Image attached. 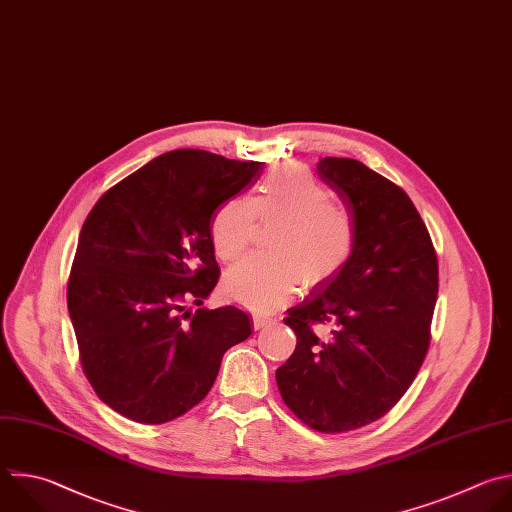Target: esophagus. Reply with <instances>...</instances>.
<instances>
[{
  "label": "esophagus",
  "mask_w": 512,
  "mask_h": 512,
  "mask_svg": "<svg viewBox=\"0 0 512 512\" xmlns=\"http://www.w3.org/2000/svg\"><path fill=\"white\" fill-rule=\"evenodd\" d=\"M271 323H273V319L267 317V315H253V327L255 329H263V327H267Z\"/></svg>",
  "instance_id": "esophagus-1"
}]
</instances>
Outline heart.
I'll return each instance as SVG.
<instances>
[{"mask_svg":"<svg viewBox=\"0 0 512 512\" xmlns=\"http://www.w3.org/2000/svg\"><path fill=\"white\" fill-rule=\"evenodd\" d=\"M263 225L271 233L269 255H249L233 265L223 289L233 301L269 311L301 285L315 287L342 271L356 251V221L333 203V193L301 164H283L257 187L255 197L225 201L211 221V243L219 259H237Z\"/></svg>","mask_w":512,"mask_h":512,"instance_id":"obj_1","label":"heart"}]
</instances>
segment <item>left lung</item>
I'll use <instances>...</instances> for the list:
<instances>
[{"instance_id": "8db88e82", "label": "left lung", "mask_w": 512, "mask_h": 512, "mask_svg": "<svg viewBox=\"0 0 512 512\" xmlns=\"http://www.w3.org/2000/svg\"><path fill=\"white\" fill-rule=\"evenodd\" d=\"M317 173L352 213L356 251L287 309L297 346L275 378L305 426L342 434L386 416L412 386L430 346L438 257L398 185L354 158H319ZM315 324L332 333L319 338Z\"/></svg>"}]
</instances>
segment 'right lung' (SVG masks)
<instances>
[{"mask_svg": "<svg viewBox=\"0 0 512 512\" xmlns=\"http://www.w3.org/2000/svg\"><path fill=\"white\" fill-rule=\"evenodd\" d=\"M261 162L197 148L160 154L88 213L68 277L82 370L98 398L142 424L187 414L213 388L249 315L197 309L219 281L215 209L261 175Z\"/></svg>", "mask_w": 512, "mask_h": 512, "instance_id": "1", "label": "right lung"}]
</instances>
